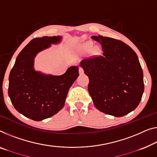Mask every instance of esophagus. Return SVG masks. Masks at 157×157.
I'll return each instance as SVG.
<instances>
[{
	"label": "esophagus",
	"mask_w": 157,
	"mask_h": 157,
	"mask_svg": "<svg viewBox=\"0 0 157 157\" xmlns=\"http://www.w3.org/2000/svg\"><path fill=\"white\" fill-rule=\"evenodd\" d=\"M79 73L80 75L84 74V70L82 68V67H79Z\"/></svg>",
	"instance_id": "1"
}]
</instances>
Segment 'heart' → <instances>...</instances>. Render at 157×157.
I'll return each mask as SVG.
<instances>
[{
    "instance_id": "heart-1",
    "label": "heart",
    "mask_w": 157,
    "mask_h": 157,
    "mask_svg": "<svg viewBox=\"0 0 157 157\" xmlns=\"http://www.w3.org/2000/svg\"><path fill=\"white\" fill-rule=\"evenodd\" d=\"M87 47H89V48H92V45L91 44H87Z\"/></svg>"
}]
</instances>
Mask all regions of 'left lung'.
<instances>
[{
    "label": "left lung",
    "mask_w": 157,
    "mask_h": 157,
    "mask_svg": "<svg viewBox=\"0 0 157 157\" xmlns=\"http://www.w3.org/2000/svg\"><path fill=\"white\" fill-rule=\"evenodd\" d=\"M92 39L101 44L103 53L80 63L90 79L89 93L100 111L125 116L137 108L144 92L143 72L137 56L118 39L102 36Z\"/></svg>",
    "instance_id": "8db88e82"
}]
</instances>
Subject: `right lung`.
Here are the masks:
<instances>
[{
	"label": "right lung",
	"instance_id": "add662e5",
	"mask_svg": "<svg viewBox=\"0 0 157 157\" xmlns=\"http://www.w3.org/2000/svg\"><path fill=\"white\" fill-rule=\"evenodd\" d=\"M61 36H43L29 42L16 58L9 75L8 95L17 111L32 120L50 118L62 109L69 89L79 76L78 66L70 67L59 76L34 69L37 53L58 44Z\"/></svg>",
	"mask_w": 157,
	"mask_h": 157
}]
</instances>
